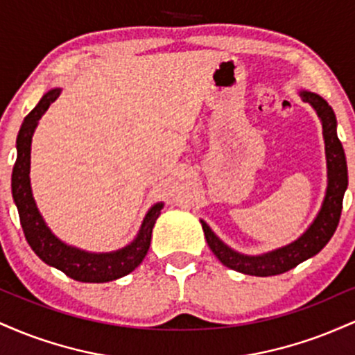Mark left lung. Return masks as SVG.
Returning a JSON list of instances; mask_svg holds the SVG:
<instances>
[{
	"label": "left lung",
	"mask_w": 355,
	"mask_h": 355,
	"mask_svg": "<svg viewBox=\"0 0 355 355\" xmlns=\"http://www.w3.org/2000/svg\"><path fill=\"white\" fill-rule=\"evenodd\" d=\"M304 101L311 103L315 108L317 115L322 121L325 140V155H327V168H329V185L325 193L322 209L300 239L288 243L282 248H277L274 252H268L263 255H242L239 252L232 250L220 240L205 222H202L203 234H205L207 243L211 248L215 257L232 270L242 272L247 275L268 277L279 275L299 266L304 260L311 259L327 245V242L336 232L340 220L342 200H344V191L347 189V164H345V153L342 144L336 132V115L334 110L322 96L311 92H300Z\"/></svg>",
	"instance_id": "obj_1"
}]
</instances>
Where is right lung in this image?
Instances as JSON below:
<instances>
[{"mask_svg":"<svg viewBox=\"0 0 355 355\" xmlns=\"http://www.w3.org/2000/svg\"><path fill=\"white\" fill-rule=\"evenodd\" d=\"M58 88L50 89L40 100V103L28 113L21 128H19L18 140H16L18 157H16L13 177H11L13 198L16 207H18L19 222H21L28 243L44 263L58 268L63 274L71 277L73 280H78V282H110V280L120 279V277L130 274L140 266L146 252H148L153 225L164 205L162 203L153 205L146 214L140 234L133 240V243L118 252H112V254H88V252L78 250V248L60 242L51 234L50 229L44 225L42 215L36 209L33 195H31L30 152L31 137H33L38 120L53 101L58 98Z\"/></svg>","mask_w":355,"mask_h":355,"instance_id":"right-lung-1","label":"right lung"}]
</instances>
